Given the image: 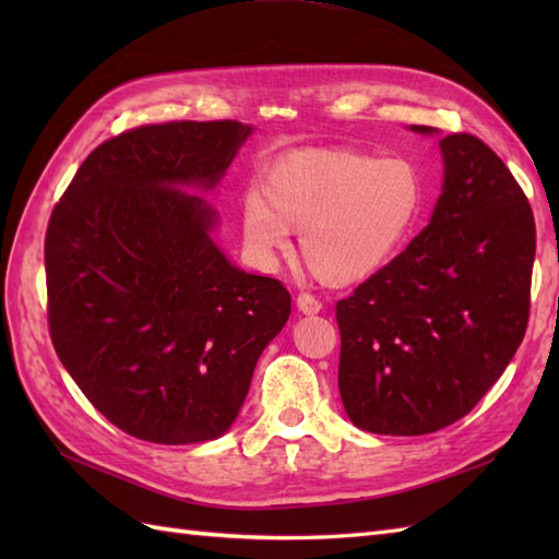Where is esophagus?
Segmentation results:
<instances>
[{
  "label": "esophagus",
  "mask_w": 559,
  "mask_h": 559,
  "mask_svg": "<svg viewBox=\"0 0 559 559\" xmlns=\"http://www.w3.org/2000/svg\"><path fill=\"white\" fill-rule=\"evenodd\" d=\"M295 305H298V310L302 314H317L319 310H322V300H317L314 295H310V293H300L298 300H295Z\"/></svg>",
  "instance_id": "1"
}]
</instances>
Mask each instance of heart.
<instances>
[{"instance_id":"b5f03b06","label":"heart","mask_w":559,"mask_h":559,"mask_svg":"<svg viewBox=\"0 0 559 559\" xmlns=\"http://www.w3.org/2000/svg\"><path fill=\"white\" fill-rule=\"evenodd\" d=\"M427 201L425 177L406 156L353 148H302L273 160L261 189L240 204L242 237L269 261L302 233V257L329 286L374 276L408 242Z\"/></svg>"}]
</instances>
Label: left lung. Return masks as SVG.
<instances>
[{"label": "left lung", "instance_id": "8db88e82", "mask_svg": "<svg viewBox=\"0 0 559 559\" xmlns=\"http://www.w3.org/2000/svg\"><path fill=\"white\" fill-rule=\"evenodd\" d=\"M439 146L444 189L430 223L336 302L343 408L374 435L461 420L528 326L536 221L524 189L478 136L456 132Z\"/></svg>", "mask_w": 559, "mask_h": 559}]
</instances>
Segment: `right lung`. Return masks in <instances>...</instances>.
<instances>
[{"mask_svg": "<svg viewBox=\"0 0 559 559\" xmlns=\"http://www.w3.org/2000/svg\"><path fill=\"white\" fill-rule=\"evenodd\" d=\"M252 127L235 120L127 129L81 163L45 233L52 346L93 408L156 444L223 435L290 293L235 269L211 242L204 199Z\"/></svg>", "mask_w": 559, "mask_h": 559, "instance_id": "obj_1", "label": "right lung"}]
</instances>
